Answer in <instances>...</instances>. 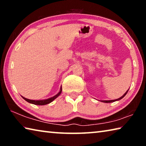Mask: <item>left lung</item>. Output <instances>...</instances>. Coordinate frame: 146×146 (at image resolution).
<instances>
[{
    "instance_id": "obj_1",
    "label": "left lung",
    "mask_w": 146,
    "mask_h": 146,
    "mask_svg": "<svg viewBox=\"0 0 146 146\" xmlns=\"http://www.w3.org/2000/svg\"><path fill=\"white\" fill-rule=\"evenodd\" d=\"M129 91V90H128L126 92H125V93H124V95H123V96H122V97H120L119 98H118V99H115V100H101V102H105V103H111V102H115V101H117V100H120V99H122V98H123L124 97V96L126 95L127 94V91Z\"/></svg>"
}]
</instances>
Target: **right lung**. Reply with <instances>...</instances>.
<instances>
[{"mask_svg": "<svg viewBox=\"0 0 146 146\" xmlns=\"http://www.w3.org/2000/svg\"><path fill=\"white\" fill-rule=\"evenodd\" d=\"M62 92V87L60 88V91L56 94V95L54 96L53 97H51L49 98H48V99H45V100H30V99H28V98H26L25 97H24L22 96V97H23L24 100L27 102H29V103H31V104H33L35 105H40V106H43V105H46V104H48L51 103V102H53V101L56 98H57L59 95L61 94Z\"/></svg>", "mask_w": 146, "mask_h": 146, "instance_id": "add662e5", "label": "right lung"}]
</instances>
